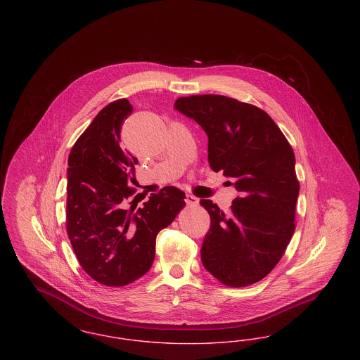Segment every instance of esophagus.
I'll return each mask as SVG.
<instances>
[{"instance_id":"1","label":"esophagus","mask_w":360,"mask_h":360,"mask_svg":"<svg viewBox=\"0 0 360 360\" xmlns=\"http://www.w3.org/2000/svg\"><path fill=\"white\" fill-rule=\"evenodd\" d=\"M186 204L188 206H197L200 204V200L197 198V197H194V195H186Z\"/></svg>"}]
</instances>
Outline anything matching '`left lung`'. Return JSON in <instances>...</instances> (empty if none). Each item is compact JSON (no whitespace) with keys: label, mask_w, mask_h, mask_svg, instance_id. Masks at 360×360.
I'll use <instances>...</instances> for the list:
<instances>
[{"label":"left lung","mask_w":360,"mask_h":360,"mask_svg":"<svg viewBox=\"0 0 360 360\" xmlns=\"http://www.w3.org/2000/svg\"><path fill=\"white\" fill-rule=\"evenodd\" d=\"M174 106L202 127L212 170L232 178L239 191L228 212L201 200L210 216L202 264L225 286L257 283L281 260L295 229L300 182L292 148L255 105L202 94L179 97Z\"/></svg>","instance_id":"1"}]
</instances>
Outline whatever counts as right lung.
I'll use <instances>...</instances> for the list:
<instances>
[{
    "label": "right lung",
    "mask_w": 360,
    "mask_h": 360,
    "mask_svg": "<svg viewBox=\"0 0 360 360\" xmlns=\"http://www.w3.org/2000/svg\"><path fill=\"white\" fill-rule=\"evenodd\" d=\"M127 98L106 105L69 155L66 228L86 274L121 288L146 274L158 233L186 205L185 193L167 186L136 207L137 159L122 150L121 124L132 113Z\"/></svg>",
    "instance_id": "right-lung-1"
}]
</instances>
